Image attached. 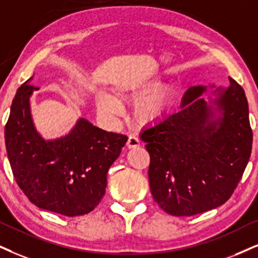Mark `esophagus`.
<instances>
[{"label":"esophagus","instance_id":"obj_1","mask_svg":"<svg viewBox=\"0 0 258 258\" xmlns=\"http://www.w3.org/2000/svg\"><path fill=\"white\" fill-rule=\"evenodd\" d=\"M127 148L128 149H133V148H137V146L140 145V140L137 136L135 135H131L128 137V139H127V143H126Z\"/></svg>","mask_w":258,"mask_h":258}]
</instances>
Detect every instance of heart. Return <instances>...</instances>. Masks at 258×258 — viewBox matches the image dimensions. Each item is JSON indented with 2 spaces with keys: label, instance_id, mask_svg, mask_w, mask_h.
I'll list each match as a JSON object with an SVG mask.
<instances>
[{
  "label": "heart",
  "instance_id": "obj_1",
  "mask_svg": "<svg viewBox=\"0 0 258 258\" xmlns=\"http://www.w3.org/2000/svg\"><path fill=\"white\" fill-rule=\"evenodd\" d=\"M157 81H149L138 86H128L119 88L115 91L116 99L120 102L137 101L133 108V118L137 122L151 123L167 112L170 102V90L168 88H158ZM108 94L100 93L96 96L97 108L102 114L108 116H116L122 112V107Z\"/></svg>",
  "mask_w": 258,
  "mask_h": 258
}]
</instances>
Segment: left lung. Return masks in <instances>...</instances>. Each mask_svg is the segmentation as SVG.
I'll list each match as a JSON object with an SVG mask.
<instances>
[{
    "mask_svg": "<svg viewBox=\"0 0 258 258\" xmlns=\"http://www.w3.org/2000/svg\"><path fill=\"white\" fill-rule=\"evenodd\" d=\"M201 86L185 91L182 107L145 128L140 139L150 155L151 194L163 211L190 217L219 207L231 198L252 148L249 107L243 88L230 87L217 99L221 118L211 121Z\"/></svg>",
    "mask_w": 258,
    "mask_h": 258,
    "instance_id": "obj_1",
    "label": "left lung"
}]
</instances>
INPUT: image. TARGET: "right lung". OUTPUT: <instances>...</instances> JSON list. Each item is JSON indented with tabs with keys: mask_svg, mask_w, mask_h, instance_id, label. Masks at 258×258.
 <instances>
[{
	"mask_svg": "<svg viewBox=\"0 0 258 258\" xmlns=\"http://www.w3.org/2000/svg\"><path fill=\"white\" fill-rule=\"evenodd\" d=\"M33 90L28 81L19 88L5 128L16 183L42 210L67 217L89 213L105 195L107 171L119 157L127 136L80 119L69 136L45 142L29 115Z\"/></svg>",
	"mask_w": 258,
	"mask_h": 258,
	"instance_id": "1",
	"label": "right lung"
}]
</instances>
